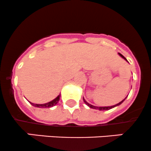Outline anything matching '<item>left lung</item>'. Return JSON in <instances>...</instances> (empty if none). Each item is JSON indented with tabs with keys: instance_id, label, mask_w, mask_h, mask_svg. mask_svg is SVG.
<instances>
[{
	"instance_id": "left-lung-1",
	"label": "left lung",
	"mask_w": 151,
	"mask_h": 151,
	"mask_svg": "<svg viewBox=\"0 0 151 151\" xmlns=\"http://www.w3.org/2000/svg\"><path fill=\"white\" fill-rule=\"evenodd\" d=\"M118 54L120 55V56H121L122 58H123V59H125V60L126 61H127V59H126V58L124 57V56H123V55L121 54V53H118ZM127 62H128V61H127ZM127 98V97H126ZM126 98H125L124 100H123V101H120V103H118V104H116V105H114V106H101V107H98V106H92V105H91V104H89V103H87L86 102V101H85V99L84 98H83V101H84V103L85 104H86V105L88 106L89 107V108H92V109H98V110H100V111H104V110H109V109H112V108H114V107H115V106H119V105H120V104H122V103L123 102V101H125V100L126 99Z\"/></svg>"
}]
</instances>
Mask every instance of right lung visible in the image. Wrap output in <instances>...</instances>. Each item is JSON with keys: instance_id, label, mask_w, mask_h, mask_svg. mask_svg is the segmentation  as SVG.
<instances>
[{"instance_id": "add662e5", "label": "right lung", "mask_w": 151, "mask_h": 151, "mask_svg": "<svg viewBox=\"0 0 151 151\" xmlns=\"http://www.w3.org/2000/svg\"><path fill=\"white\" fill-rule=\"evenodd\" d=\"M59 98H60V95H58L55 99H53V101H50L48 103H46V104H33V103L30 102V104H31L32 106L35 107H38V108H50V107L56 105L57 103L59 102Z\"/></svg>"}]
</instances>
